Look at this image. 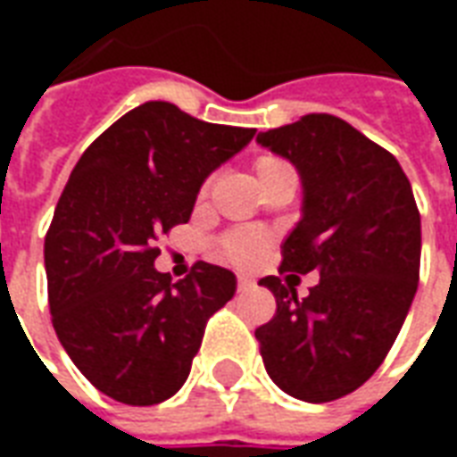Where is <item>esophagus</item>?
I'll return each instance as SVG.
<instances>
[{"label":"esophagus","instance_id":"esophagus-1","mask_svg":"<svg viewBox=\"0 0 457 457\" xmlns=\"http://www.w3.org/2000/svg\"><path fill=\"white\" fill-rule=\"evenodd\" d=\"M254 287V278L247 277V274H239L237 277V288L239 291H247V288Z\"/></svg>","mask_w":457,"mask_h":457}]
</instances>
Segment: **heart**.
Wrapping results in <instances>:
<instances>
[{
	"instance_id": "1",
	"label": "heart",
	"mask_w": 457,
	"mask_h": 457,
	"mask_svg": "<svg viewBox=\"0 0 457 457\" xmlns=\"http://www.w3.org/2000/svg\"><path fill=\"white\" fill-rule=\"evenodd\" d=\"M287 163L284 161L274 159V156H264L259 159L257 173L259 179L269 173V170L284 169ZM267 247V235L264 232H257V229H242V232H232L228 237L222 239V254L237 264H252L262 257V252Z\"/></svg>"
}]
</instances>
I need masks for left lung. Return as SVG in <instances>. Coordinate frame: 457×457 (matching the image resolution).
Instances as JSON below:
<instances>
[{"label":"left lung","mask_w":457,"mask_h":457,"mask_svg":"<svg viewBox=\"0 0 457 457\" xmlns=\"http://www.w3.org/2000/svg\"><path fill=\"white\" fill-rule=\"evenodd\" d=\"M296 166L301 220L281 245V271H318L306 298L278 277L259 284L277 316L257 328L278 389L323 403L362 386L392 350L419 287L421 215L392 154L333 114H306L257 134Z\"/></svg>","instance_id":"8db88e82"}]
</instances>
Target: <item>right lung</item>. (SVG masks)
Wrapping results in <instances>:
<instances>
[{"instance_id": "right-lung-1", "label": "right lung", "mask_w": 457, "mask_h": 457, "mask_svg": "<svg viewBox=\"0 0 457 457\" xmlns=\"http://www.w3.org/2000/svg\"><path fill=\"white\" fill-rule=\"evenodd\" d=\"M254 129L144 103L75 163L44 245L55 336L114 402L151 406L188 379L208 318L235 296L229 269L198 262L170 281L156 237L188 222L200 186Z\"/></svg>"}]
</instances>
